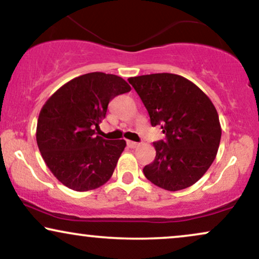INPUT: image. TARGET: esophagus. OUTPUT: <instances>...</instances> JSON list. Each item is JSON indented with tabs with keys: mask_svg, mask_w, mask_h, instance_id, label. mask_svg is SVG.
Masks as SVG:
<instances>
[{
	"mask_svg": "<svg viewBox=\"0 0 259 259\" xmlns=\"http://www.w3.org/2000/svg\"><path fill=\"white\" fill-rule=\"evenodd\" d=\"M127 145H128L131 149H135V148H138V146H139V143H137V142H132V140H127Z\"/></svg>",
	"mask_w": 259,
	"mask_h": 259,
	"instance_id": "34e87169",
	"label": "esophagus"
}]
</instances>
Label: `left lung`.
I'll return each mask as SVG.
<instances>
[{
	"label": "left lung",
	"mask_w": 259,
	"mask_h": 259,
	"mask_svg": "<svg viewBox=\"0 0 259 259\" xmlns=\"http://www.w3.org/2000/svg\"><path fill=\"white\" fill-rule=\"evenodd\" d=\"M165 140L154 143L156 157L143 171L167 191L192 186L205 174L221 140L219 114L210 98L184 76L156 73L128 79Z\"/></svg>",
	"instance_id": "left-lung-1"
}]
</instances>
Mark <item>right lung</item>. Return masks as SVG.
I'll return each instance as SVG.
<instances>
[{
	"label": "right lung",
	"mask_w": 259,
	"mask_h": 259,
	"mask_svg": "<svg viewBox=\"0 0 259 259\" xmlns=\"http://www.w3.org/2000/svg\"><path fill=\"white\" fill-rule=\"evenodd\" d=\"M128 91L121 76L94 72L72 79L46 102L38 117L37 144L60 183L84 192L111 178L126 142L104 139L95 131L109 102Z\"/></svg>",
	"instance_id": "right-lung-1"
}]
</instances>
